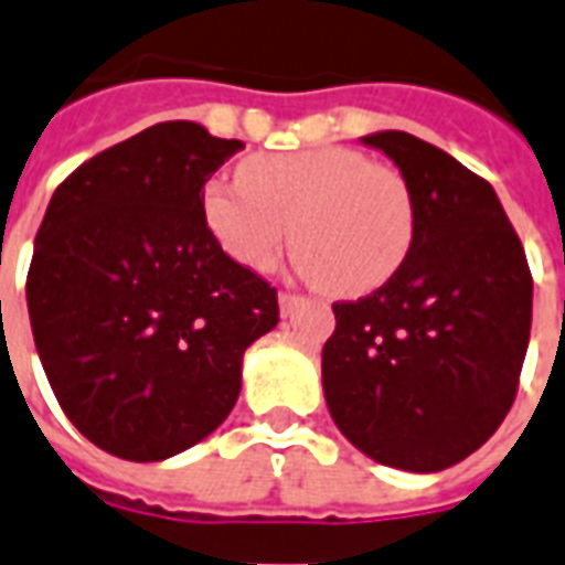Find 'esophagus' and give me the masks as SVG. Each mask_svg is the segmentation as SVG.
I'll list each match as a JSON object with an SVG mask.
<instances>
[{
    "label": "esophagus",
    "mask_w": 565,
    "mask_h": 565,
    "mask_svg": "<svg viewBox=\"0 0 565 565\" xmlns=\"http://www.w3.org/2000/svg\"><path fill=\"white\" fill-rule=\"evenodd\" d=\"M300 300H303L300 295H291V291H279V309H282V316H288L291 309L298 307Z\"/></svg>",
    "instance_id": "esophagus-1"
}]
</instances>
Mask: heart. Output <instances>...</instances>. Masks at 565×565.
<instances>
[{
	"label": "heart",
	"mask_w": 565,
	"mask_h": 565,
	"mask_svg": "<svg viewBox=\"0 0 565 565\" xmlns=\"http://www.w3.org/2000/svg\"><path fill=\"white\" fill-rule=\"evenodd\" d=\"M237 178H211L202 190L207 232L237 265L267 270L291 226L300 270L330 295L358 298L408 258L417 228L408 181L354 148L253 154Z\"/></svg>",
	"instance_id": "b5f03b06"
}]
</instances>
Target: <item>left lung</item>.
I'll return each mask as SVG.
<instances>
[{
	"instance_id": "8db88e82",
	"label": "left lung",
	"mask_w": 565,
	"mask_h": 565,
	"mask_svg": "<svg viewBox=\"0 0 565 565\" xmlns=\"http://www.w3.org/2000/svg\"><path fill=\"white\" fill-rule=\"evenodd\" d=\"M363 142L408 181L417 228L384 286L333 303L324 396L339 431L369 459L435 473L477 452L512 408L533 277L486 178L402 130Z\"/></svg>"
}]
</instances>
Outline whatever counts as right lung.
<instances>
[{"label": "right lung", "instance_id": "1", "mask_svg": "<svg viewBox=\"0 0 565 565\" xmlns=\"http://www.w3.org/2000/svg\"><path fill=\"white\" fill-rule=\"evenodd\" d=\"M241 139L163 121L56 186L25 277L38 358L92 444L127 461L184 452L235 408L241 360L277 328V288L226 256L202 190Z\"/></svg>", "mask_w": 565, "mask_h": 565}]
</instances>
